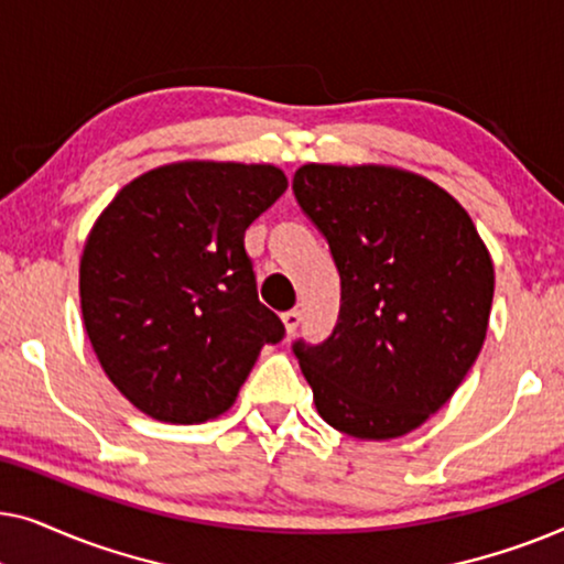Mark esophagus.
I'll use <instances>...</instances> for the list:
<instances>
[{"instance_id":"1","label":"esophagus","mask_w":564,"mask_h":564,"mask_svg":"<svg viewBox=\"0 0 564 564\" xmlns=\"http://www.w3.org/2000/svg\"><path fill=\"white\" fill-rule=\"evenodd\" d=\"M300 321H303V313H300V311L282 313V323H284V328H288V334H295L297 326H300Z\"/></svg>"}]
</instances>
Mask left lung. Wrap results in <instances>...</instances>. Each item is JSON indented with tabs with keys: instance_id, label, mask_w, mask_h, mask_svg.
<instances>
[{
	"instance_id": "1",
	"label": "left lung",
	"mask_w": 564,
	"mask_h": 564,
	"mask_svg": "<svg viewBox=\"0 0 564 564\" xmlns=\"http://www.w3.org/2000/svg\"><path fill=\"white\" fill-rule=\"evenodd\" d=\"M292 192L341 276L334 334L292 344L315 408L354 438L403 436L454 395L482 349L490 253L449 192L403 169L305 164Z\"/></svg>"
}]
</instances>
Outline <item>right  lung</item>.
I'll return each instance as SVG.
<instances>
[{"label": "right lung", "instance_id": "right-lung-1", "mask_svg": "<svg viewBox=\"0 0 564 564\" xmlns=\"http://www.w3.org/2000/svg\"><path fill=\"white\" fill-rule=\"evenodd\" d=\"M288 176L272 164L180 161L126 184L84 243V328L110 382L151 419L226 413L261 346L282 341L259 303L243 234Z\"/></svg>", "mask_w": 564, "mask_h": 564}]
</instances>
